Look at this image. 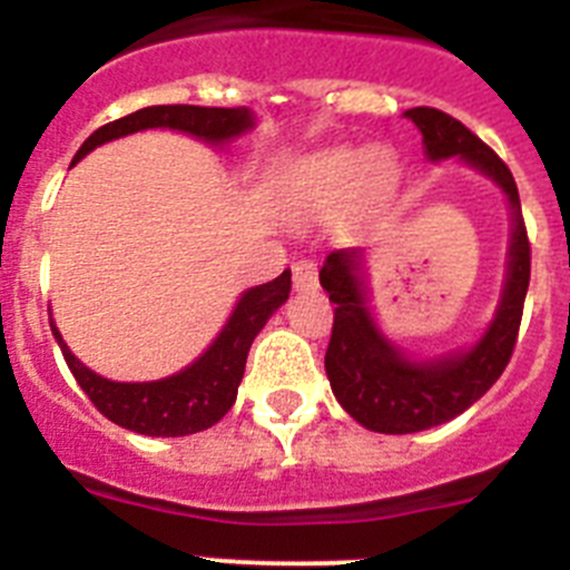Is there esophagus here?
Listing matches in <instances>:
<instances>
[{"label": "esophagus", "mask_w": 570, "mask_h": 570, "mask_svg": "<svg viewBox=\"0 0 570 570\" xmlns=\"http://www.w3.org/2000/svg\"><path fill=\"white\" fill-rule=\"evenodd\" d=\"M320 285V271L314 259L294 262V288L296 291H314Z\"/></svg>", "instance_id": "obj_1"}]
</instances>
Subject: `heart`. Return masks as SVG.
<instances>
[{
  "mask_svg": "<svg viewBox=\"0 0 570 570\" xmlns=\"http://www.w3.org/2000/svg\"><path fill=\"white\" fill-rule=\"evenodd\" d=\"M394 176V168L374 156L367 163L356 150H328L302 165L296 174V188L311 203H340L356 185L365 190H382Z\"/></svg>",
  "mask_w": 570,
  "mask_h": 570,
  "instance_id": "heart-1",
  "label": "heart"
}]
</instances>
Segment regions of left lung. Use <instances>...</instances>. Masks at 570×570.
Returning a JSON list of instances; mask_svg holds the SVG:
<instances>
[{
    "instance_id": "8db88e82",
    "label": "left lung",
    "mask_w": 570,
    "mask_h": 570,
    "mask_svg": "<svg viewBox=\"0 0 570 570\" xmlns=\"http://www.w3.org/2000/svg\"><path fill=\"white\" fill-rule=\"evenodd\" d=\"M405 116L422 130L425 154L434 163L465 156L473 168L505 190L513 210V234L505 291L485 336L471 351L434 362L405 360L380 334L367 311L360 248H340L325 256L320 282L334 302V328L325 351L331 391L360 425L380 434H416L442 425L468 411L500 380L517 345L531 279V242L522 223L520 190L508 165L445 110L411 108Z\"/></svg>"
}]
</instances>
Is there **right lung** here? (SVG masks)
Listing matches in <instances>:
<instances>
[{"mask_svg":"<svg viewBox=\"0 0 570 570\" xmlns=\"http://www.w3.org/2000/svg\"><path fill=\"white\" fill-rule=\"evenodd\" d=\"M145 128H170L205 139L210 145L228 142L230 136H239L254 128V114L248 108H199V105H150L122 116L116 122L102 125L85 139L77 150L73 163H79L88 150L97 145L136 134ZM291 294V271H282L276 279L245 291L236 302L234 314L223 334L205 351L194 365L179 374L156 382H110L94 374L77 356L70 354L62 334L50 320V331L57 336L70 374L77 376L88 400L97 405L102 416L116 425L136 431L145 436H188L196 431L216 425L236 402L245 360H248L250 342L271 320L282 302Z\"/></svg>","mask_w":570,"mask_h":570,"instance_id":"right-lung-1","label":"right lung"}]
</instances>
